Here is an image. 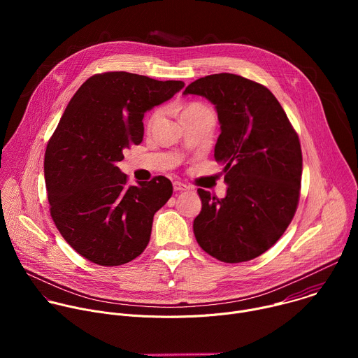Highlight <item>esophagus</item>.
Segmentation results:
<instances>
[{
    "mask_svg": "<svg viewBox=\"0 0 358 358\" xmlns=\"http://www.w3.org/2000/svg\"><path fill=\"white\" fill-rule=\"evenodd\" d=\"M173 188H174V191H184V189L188 188V185L181 182V181H174L173 182Z\"/></svg>",
    "mask_w": 358,
    "mask_h": 358,
    "instance_id": "34e87169",
    "label": "esophagus"
}]
</instances>
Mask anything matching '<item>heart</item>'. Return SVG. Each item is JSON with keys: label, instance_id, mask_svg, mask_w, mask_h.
<instances>
[{"label": "heart", "instance_id": "obj_1", "mask_svg": "<svg viewBox=\"0 0 358 358\" xmlns=\"http://www.w3.org/2000/svg\"><path fill=\"white\" fill-rule=\"evenodd\" d=\"M203 109H208V108L203 106L202 103H198V101H191V103H187V105H184V106L181 108V110H180V117L182 119V117L187 116V115H191V113H195V112H199V110H203ZM160 116H162V110H160V109L152 110V113H151L150 117H148V126H155V124L159 122Z\"/></svg>", "mask_w": 358, "mask_h": 358}]
</instances>
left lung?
Instances as JSON below:
<instances>
[{"label": "left lung", "mask_w": 358, "mask_h": 358, "mask_svg": "<svg viewBox=\"0 0 358 358\" xmlns=\"http://www.w3.org/2000/svg\"><path fill=\"white\" fill-rule=\"evenodd\" d=\"M215 105L221 134L215 162L224 164L225 198L198 188L202 208L194 220L198 245L227 264L258 258L292 222L300 198L301 148L273 93L234 73L199 78L184 94Z\"/></svg>", "instance_id": "1"}]
</instances>
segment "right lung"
I'll return each mask as SVG.
<instances>
[{
	"instance_id": "right-lung-1",
	"label": "right lung",
	"mask_w": 358,
	"mask_h": 358,
	"mask_svg": "<svg viewBox=\"0 0 358 358\" xmlns=\"http://www.w3.org/2000/svg\"><path fill=\"white\" fill-rule=\"evenodd\" d=\"M184 87L129 72L90 76L73 94L45 151L49 211L64 239L100 266L124 265L145 249L152 217L170 199L163 176L131 185L116 166L143 141V117Z\"/></svg>"
}]
</instances>
